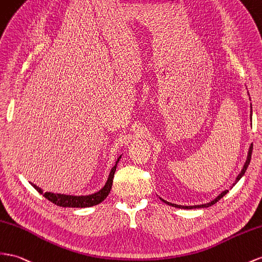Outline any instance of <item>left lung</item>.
Segmentation results:
<instances>
[{
	"mask_svg": "<svg viewBox=\"0 0 262 262\" xmlns=\"http://www.w3.org/2000/svg\"><path fill=\"white\" fill-rule=\"evenodd\" d=\"M248 96H249V93H248ZM249 100H250V97H249ZM250 107H251V103H250ZM252 119V107H251V115H250V120ZM251 153H252V144H250V146H249V151H248V155H247V160H246V162H245V164H244V166H243V169H242V172H240L239 174H238V176H237V179H236V181H235V183L232 184V186L235 185V184L243 178V176L245 175V173H246V171H247V167H248V165H249V163H250V160H251ZM231 186V187H232ZM228 193V190L227 189H225L224 192H222L221 194H219L215 200H213L211 202H209V203H207V204H202V205H194V206H184V205H178V204H172V203H169V202H166L165 200H163V199H161L160 197V200L162 201V202H164L165 204H167V205H169V206H173V207H176V208H183V209H194V208H206V207H209V206H211V205H214L215 203H217L219 200L221 199H223V197Z\"/></svg>",
	"mask_w": 262,
	"mask_h": 262,
	"instance_id": "1",
	"label": "left lung"
}]
</instances>
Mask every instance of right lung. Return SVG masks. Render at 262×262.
Wrapping results in <instances>:
<instances>
[{"instance_id": "1", "label": "right lung", "mask_w": 262, "mask_h": 262, "mask_svg": "<svg viewBox=\"0 0 262 262\" xmlns=\"http://www.w3.org/2000/svg\"><path fill=\"white\" fill-rule=\"evenodd\" d=\"M122 155H120L118 160L116 161V164L111 168L109 173L108 180L105 182L104 186L98 190V192L90 194V195H68V194H59V193H53V192H44L40 187L36 186L35 184L31 183V185L37 190L39 194L45 196L48 201H51L55 205L60 207H74V208H86L95 206V205L100 204L105 197L110 193V189L112 187V182H114V176L116 168L118 165V162L121 159Z\"/></svg>"}]
</instances>
